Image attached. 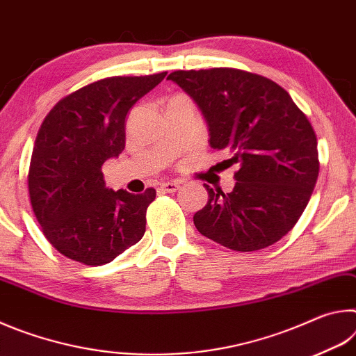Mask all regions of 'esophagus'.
Masks as SVG:
<instances>
[{
	"label": "esophagus",
	"instance_id": "obj_1",
	"mask_svg": "<svg viewBox=\"0 0 356 356\" xmlns=\"http://www.w3.org/2000/svg\"><path fill=\"white\" fill-rule=\"evenodd\" d=\"M160 188L166 193H174L180 188V184L179 182H163V184H160Z\"/></svg>",
	"mask_w": 356,
	"mask_h": 356
}]
</instances>
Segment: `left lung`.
<instances>
[{
    "label": "left lung",
    "instance_id": "1",
    "mask_svg": "<svg viewBox=\"0 0 356 356\" xmlns=\"http://www.w3.org/2000/svg\"><path fill=\"white\" fill-rule=\"evenodd\" d=\"M200 108L212 149L237 165L236 185H206L209 201L193 216L202 236L234 251H257L281 240L309 202L318 176L317 140L291 95L268 78L236 69L177 70Z\"/></svg>",
    "mask_w": 356,
    "mask_h": 356
}]
</instances>
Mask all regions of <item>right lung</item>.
I'll list each match as a JSON object with an SVG mask.
<instances>
[{
  "label": "right lung",
  "instance_id": "add662e5",
  "mask_svg": "<svg viewBox=\"0 0 356 356\" xmlns=\"http://www.w3.org/2000/svg\"><path fill=\"white\" fill-rule=\"evenodd\" d=\"M165 76L161 72L88 84L59 100L42 122L28 190L44 236L65 257L104 265L146 232V210L155 190L114 191L106 186L102 166L125 147L130 108Z\"/></svg>",
  "mask_w": 356,
  "mask_h": 356
}]
</instances>
